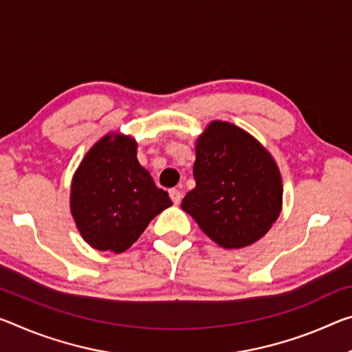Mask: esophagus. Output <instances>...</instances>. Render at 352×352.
<instances>
[{
	"mask_svg": "<svg viewBox=\"0 0 352 352\" xmlns=\"http://www.w3.org/2000/svg\"><path fill=\"white\" fill-rule=\"evenodd\" d=\"M169 196H170V199H172V202H174L175 205L180 204V200H182V192L178 191V189H175V188L169 189Z\"/></svg>",
	"mask_w": 352,
	"mask_h": 352,
	"instance_id": "obj_1",
	"label": "esophagus"
}]
</instances>
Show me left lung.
Returning a JSON list of instances; mask_svg holds the SVG:
<instances>
[{"mask_svg": "<svg viewBox=\"0 0 352 352\" xmlns=\"http://www.w3.org/2000/svg\"><path fill=\"white\" fill-rule=\"evenodd\" d=\"M196 188L182 208L226 249L255 243L280 213L282 178L258 141L227 122H211L197 139Z\"/></svg>", "mask_w": 352, "mask_h": 352, "instance_id": "left-lung-1", "label": "left lung"}]
</instances>
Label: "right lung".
<instances>
[{
    "instance_id": "right-lung-1",
    "label": "right lung",
    "mask_w": 352,
    "mask_h": 352,
    "mask_svg": "<svg viewBox=\"0 0 352 352\" xmlns=\"http://www.w3.org/2000/svg\"><path fill=\"white\" fill-rule=\"evenodd\" d=\"M172 205L136 158L128 136L103 138L72 183L70 208L82 238L98 250L119 254L142 235L148 222Z\"/></svg>"
}]
</instances>
